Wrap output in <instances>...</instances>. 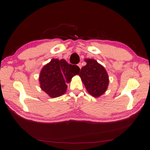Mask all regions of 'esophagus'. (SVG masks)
Wrapping results in <instances>:
<instances>
[{"instance_id":"esophagus-1","label":"esophagus","mask_w":150,"mask_h":150,"mask_svg":"<svg viewBox=\"0 0 150 150\" xmlns=\"http://www.w3.org/2000/svg\"><path fill=\"white\" fill-rule=\"evenodd\" d=\"M78 67H79V69H81V63H79V64H78Z\"/></svg>"}]
</instances>
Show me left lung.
<instances>
[{"label": "left lung", "mask_w": 150, "mask_h": 150, "mask_svg": "<svg viewBox=\"0 0 150 150\" xmlns=\"http://www.w3.org/2000/svg\"><path fill=\"white\" fill-rule=\"evenodd\" d=\"M86 65L81 68L79 77L86 91L94 97H99L107 89L109 79L103 67L93 59H86Z\"/></svg>", "instance_id": "1"}]
</instances>
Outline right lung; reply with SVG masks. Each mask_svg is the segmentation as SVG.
<instances>
[{
    "instance_id": "1",
    "label": "right lung",
    "mask_w": 150,
    "mask_h": 150,
    "mask_svg": "<svg viewBox=\"0 0 150 150\" xmlns=\"http://www.w3.org/2000/svg\"><path fill=\"white\" fill-rule=\"evenodd\" d=\"M80 69L69 64L64 59H52L44 67L40 75V87L52 98L63 95L73 76L79 74Z\"/></svg>"
}]
</instances>
